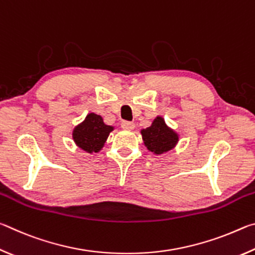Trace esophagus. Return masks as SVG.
Instances as JSON below:
<instances>
[{
  "instance_id": "esophagus-1",
  "label": "esophagus",
  "mask_w": 255,
  "mask_h": 255,
  "mask_svg": "<svg viewBox=\"0 0 255 255\" xmlns=\"http://www.w3.org/2000/svg\"><path fill=\"white\" fill-rule=\"evenodd\" d=\"M122 127L124 129H126V130H132V129L135 128V124L130 123V122H123L122 123Z\"/></svg>"
}]
</instances>
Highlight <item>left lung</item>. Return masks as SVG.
I'll return each mask as SVG.
<instances>
[{
	"mask_svg": "<svg viewBox=\"0 0 255 255\" xmlns=\"http://www.w3.org/2000/svg\"><path fill=\"white\" fill-rule=\"evenodd\" d=\"M140 133L144 145L155 155L169 152L179 141L178 133L167 126L161 116H157L149 127L141 129Z\"/></svg>",
	"mask_w": 255,
	"mask_h": 255,
	"instance_id": "8db88e82",
	"label": "left lung"
}]
</instances>
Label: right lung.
Listing matches in <instances>:
<instances>
[{"label": "right lung", "mask_w": 255, "mask_h": 255, "mask_svg": "<svg viewBox=\"0 0 255 255\" xmlns=\"http://www.w3.org/2000/svg\"><path fill=\"white\" fill-rule=\"evenodd\" d=\"M114 127L103 123L100 115L91 112L73 129V140L77 147L86 153H98L102 149Z\"/></svg>", "instance_id": "add662e5"}]
</instances>
